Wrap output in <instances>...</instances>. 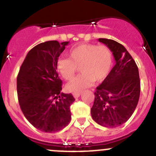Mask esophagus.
Returning a JSON list of instances; mask_svg holds the SVG:
<instances>
[{"label":"esophagus","instance_id":"1","mask_svg":"<svg viewBox=\"0 0 156 156\" xmlns=\"http://www.w3.org/2000/svg\"><path fill=\"white\" fill-rule=\"evenodd\" d=\"M80 95H81V93H77V94H73V96L75 98H79Z\"/></svg>","mask_w":156,"mask_h":156}]
</instances>
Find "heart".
Listing matches in <instances>:
<instances>
[{
	"mask_svg": "<svg viewBox=\"0 0 156 156\" xmlns=\"http://www.w3.org/2000/svg\"><path fill=\"white\" fill-rule=\"evenodd\" d=\"M69 58H58L55 63L57 72L65 80H71L80 69L81 74L66 84V90L81 93L90 87L94 81L102 82L110 75L113 66V55L106 46L84 43L72 48Z\"/></svg>",
	"mask_w": 156,
	"mask_h": 156,
	"instance_id": "b5f03b06",
	"label": "heart"
}]
</instances>
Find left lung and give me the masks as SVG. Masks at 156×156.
I'll return each mask as SVG.
<instances>
[{"label": "left lung", "mask_w": 156, "mask_h": 156, "mask_svg": "<svg viewBox=\"0 0 156 156\" xmlns=\"http://www.w3.org/2000/svg\"><path fill=\"white\" fill-rule=\"evenodd\" d=\"M98 41L110 49L116 63L108 77L97 87L90 113L93 120L101 126L117 127L129 120L138 104L139 69L123 45L103 38Z\"/></svg>", "instance_id": "left-lung-1"}]
</instances>
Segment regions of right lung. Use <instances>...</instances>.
Instances as JSON below:
<instances>
[{
    "mask_svg": "<svg viewBox=\"0 0 156 156\" xmlns=\"http://www.w3.org/2000/svg\"><path fill=\"white\" fill-rule=\"evenodd\" d=\"M69 42L38 44L27 53L18 74L16 87L23 113L34 127L45 133L64 129L71 121L72 94L61 92L62 81L55 63Z\"/></svg>",
    "mask_w": 156,
    "mask_h": 156,
    "instance_id": "add662e5",
    "label": "right lung"
}]
</instances>
